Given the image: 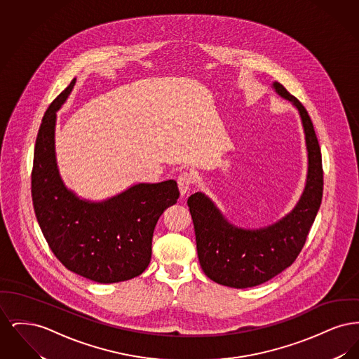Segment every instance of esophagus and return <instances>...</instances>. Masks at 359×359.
Segmentation results:
<instances>
[{"mask_svg": "<svg viewBox=\"0 0 359 359\" xmlns=\"http://www.w3.org/2000/svg\"><path fill=\"white\" fill-rule=\"evenodd\" d=\"M192 184H194V176L191 172L183 171L177 176V186H179L182 195L187 194L188 189Z\"/></svg>", "mask_w": 359, "mask_h": 359, "instance_id": "esophagus-1", "label": "esophagus"}]
</instances>
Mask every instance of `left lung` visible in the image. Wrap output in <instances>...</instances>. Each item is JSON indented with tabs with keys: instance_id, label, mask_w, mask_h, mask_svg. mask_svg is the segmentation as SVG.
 <instances>
[{
	"instance_id": "1",
	"label": "left lung",
	"mask_w": 359,
	"mask_h": 359,
	"mask_svg": "<svg viewBox=\"0 0 359 359\" xmlns=\"http://www.w3.org/2000/svg\"><path fill=\"white\" fill-rule=\"evenodd\" d=\"M303 121L308 151L307 183L299 203L281 221L259 230L238 229L202 192L188 198L201 266L212 281L231 288L256 287L281 273L300 255L323 196L322 154L312 121L302 102L274 82Z\"/></svg>"
}]
</instances>
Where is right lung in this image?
Listing matches in <instances>:
<instances>
[{"mask_svg": "<svg viewBox=\"0 0 359 359\" xmlns=\"http://www.w3.org/2000/svg\"><path fill=\"white\" fill-rule=\"evenodd\" d=\"M74 85L75 79L52 101L37 133L31 180L34 214L52 253L69 271L103 284L125 281L148 268L154 226L180 192L175 180L140 183L91 203L65 187L55 158V122Z\"/></svg>", "mask_w": 359, "mask_h": 359, "instance_id": "add662e5", "label": "right lung"}]
</instances>
